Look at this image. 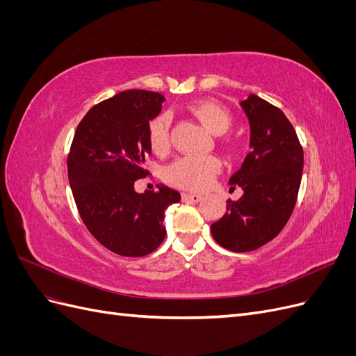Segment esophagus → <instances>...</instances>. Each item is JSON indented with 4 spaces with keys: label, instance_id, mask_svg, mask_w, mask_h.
Masks as SVG:
<instances>
[{
    "label": "esophagus",
    "instance_id": "34e87169",
    "mask_svg": "<svg viewBox=\"0 0 356 356\" xmlns=\"http://www.w3.org/2000/svg\"><path fill=\"white\" fill-rule=\"evenodd\" d=\"M203 199L202 195H195V193H182V200L184 202H200Z\"/></svg>",
    "mask_w": 356,
    "mask_h": 356
}]
</instances>
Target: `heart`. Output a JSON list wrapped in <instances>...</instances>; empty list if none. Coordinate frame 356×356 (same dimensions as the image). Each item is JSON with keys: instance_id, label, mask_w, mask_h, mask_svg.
Returning a JSON list of instances; mask_svg holds the SVG:
<instances>
[{"instance_id": "1", "label": "heart", "mask_w": 356, "mask_h": 356, "mask_svg": "<svg viewBox=\"0 0 356 356\" xmlns=\"http://www.w3.org/2000/svg\"><path fill=\"white\" fill-rule=\"evenodd\" d=\"M199 120L211 132L222 135L233 126V114L217 101H202L190 108ZM148 144L156 154H165L170 148V115L166 113L157 114L148 122L147 127ZM225 147L234 148V143L227 139ZM221 170V161L215 156H186L175 160L166 168V181L181 188L203 190Z\"/></svg>"}]
</instances>
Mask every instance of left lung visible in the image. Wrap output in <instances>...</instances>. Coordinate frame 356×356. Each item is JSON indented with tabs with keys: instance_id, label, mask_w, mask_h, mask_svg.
Segmentation results:
<instances>
[{
	"instance_id": "obj_1",
	"label": "left lung",
	"mask_w": 356,
	"mask_h": 356,
	"mask_svg": "<svg viewBox=\"0 0 356 356\" xmlns=\"http://www.w3.org/2000/svg\"><path fill=\"white\" fill-rule=\"evenodd\" d=\"M251 124L252 149L230 178L239 200L211 225L215 242L233 252L258 250L275 239L294 211L303 174V147L294 126L277 108L251 93L241 102Z\"/></svg>"
}]
</instances>
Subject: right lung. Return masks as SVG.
<instances>
[{"label":"right lung","instance_id":"add662e5","mask_svg":"<svg viewBox=\"0 0 356 356\" xmlns=\"http://www.w3.org/2000/svg\"><path fill=\"white\" fill-rule=\"evenodd\" d=\"M165 96L152 90H126L88 111L79 123L68 153L72 196L93 238L123 257H144L165 241V211L177 203V190L135 191L149 172L147 127L161 111Z\"/></svg>","mask_w":356,"mask_h":356}]
</instances>
